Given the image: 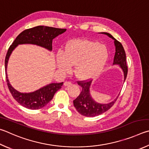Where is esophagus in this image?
<instances>
[{"label":"esophagus","mask_w":149,"mask_h":149,"mask_svg":"<svg viewBox=\"0 0 149 149\" xmlns=\"http://www.w3.org/2000/svg\"><path fill=\"white\" fill-rule=\"evenodd\" d=\"M70 85H72V83L69 81H66L64 82V86H70Z\"/></svg>","instance_id":"1"}]
</instances>
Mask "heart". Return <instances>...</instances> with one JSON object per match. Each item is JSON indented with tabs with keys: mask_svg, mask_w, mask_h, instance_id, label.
I'll list each match as a JSON object with an SVG mask.
<instances>
[{
	"mask_svg": "<svg viewBox=\"0 0 149 149\" xmlns=\"http://www.w3.org/2000/svg\"><path fill=\"white\" fill-rule=\"evenodd\" d=\"M108 59L105 46L95 42L74 40L68 43L63 52L57 55V65L62 72H68L72 65L76 76L90 79L100 74Z\"/></svg>",
	"mask_w": 149,
	"mask_h": 149,
	"instance_id": "heart-1",
	"label": "heart"
}]
</instances>
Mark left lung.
Instances as JSON below:
<instances>
[{"mask_svg":"<svg viewBox=\"0 0 149 149\" xmlns=\"http://www.w3.org/2000/svg\"><path fill=\"white\" fill-rule=\"evenodd\" d=\"M105 34L109 37L114 40L115 46V54L114 57L113 65H118L120 67L124 73V82L126 79L127 74V67L126 65V56L124 49L122 44L114 38L111 34L108 33H100ZM92 80L88 82H79V85L82 88L81 93L78 96L76 100L73 101L74 107L76 110L82 115L87 117H93L100 115L108 111L109 109L113 106L114 103L118 98L117 96L111 102L109 103H100L93 100L90 93V86Z\"/></svg>","mask_w":149,"mask_h":149,"instance_id":"8db88e82","label":"left lung"}]
</instances>
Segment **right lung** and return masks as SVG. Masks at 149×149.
Segmentation results:
<instances>
[{"label":"right lung","instance_id":"1","mask_svg":"<svg viewBox=\"0 0 149 149\" xmlns=\"http://www.w3.org/2000/svg\"><path fill=\"white\" fill-rule=\"evenodd\" d=\"M65 29H59L46 26H36L23 31L18 35L8 50L5 58V72L8 87L17 102L24 107L36 110L43 108L50 101L57 90L63 84V82L50 83L32 92H20L10 84L7 74L8 62L12 52L20 44H34L52 51V40L66 31Z\"/></svg>","mask_w":149,"mask_h":149}]
</instances>
